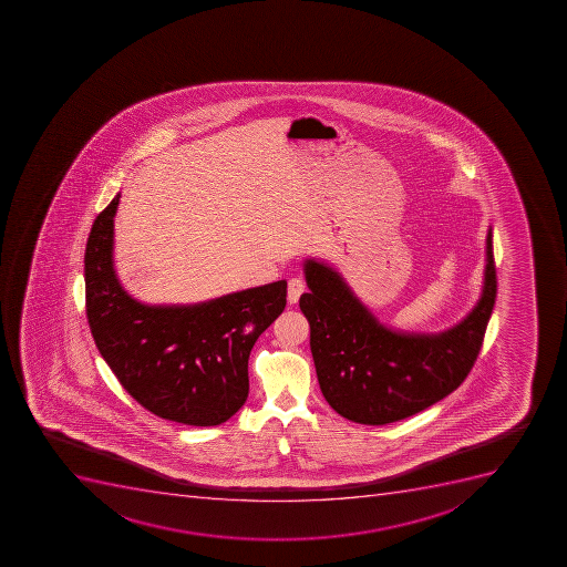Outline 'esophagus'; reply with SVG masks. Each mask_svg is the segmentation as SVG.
<instances>
[{
  "instance_id": "esophagus-1",
  "label": "esophagus",
  "mask_w": 567,
  "mask_h": 567,
  "mask_svg": "<svg viewBox=\"0 0 567 567\" xmlns=\"http://www.w3.org/2000/svg\"><path fill=\"white\" fill-rule=\"evenodd\" d=\"M303 292H306V281L301 280V278H291L289 280V291H287L289 303H296V301L300 300V296Z\"/></svg>"
}]
</instances>
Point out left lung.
I'll return each instance as SVG.
<instances>
[{
  "instance_id": "left-lung-1",
  "label": "left lung",
  "mask_w": 567,
  "mask_h": 567,
  "mask_svg": "<svg viewBox=\"0 0 567 567\" xmlns=\"http://www.w3.org/2000/svg\"><path fill=\"white\" fill-rule=\"evenodd\" d=\"M309 292L300 309L321 394L341 417L395 423L429 409L466 380L497 298L492 227L486 235L483 291L463 320L439 332L384 326L326 261H303Z\"/></svg>"
}]
</instances>
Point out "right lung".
Returning <instances> with one entry per match:
<instances>
[{
	"instance_id": "1",
	"label": "right lung",
	"mask_w": 567,
	"mask_h": 567,
	"mask_svg": "<svg viewBox=\"0 0 567 567\" xmlns=\"http://www.w3.org/2000/svg\"><path fill=\"white\" fill-rule=\"evenodd\" d=\"M121 193L95 218L86 252V316L95 346L124 390L158 417L217 426L249 394L247 361L286 309L287 281L186 306H148L118 280L114 217Z\"/></svg>"
}]
</instances>
